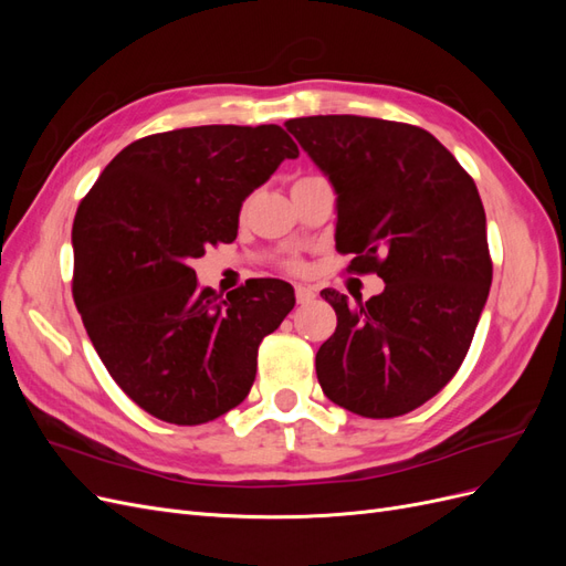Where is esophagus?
Listing matches in <instances>:
<instances>
[{
  "mask_svg": "<svg viewBox=\"0 0 566 566\" xmlns=\"http://www.w3.org/2000/svg\"><path fill=\"white\" fill-rule=\"evenodd\" d=\"M295 297H297V304H306L316 297V290L310 285H295Z\"/></svg>",
  "mask_w": 566,
  "mask_h": 566,
  "instance_id": "esophagus-1",
  "label": "esophagus"
}]
</instances>
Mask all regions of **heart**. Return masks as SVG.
<instances>
[{"instance_id": "heart-1", "label": "heart", "mask_w": 566, "mask_h": 566, "mask_svg": "<svg viewBox=\"0 0 566 566\" xmlns=\"http://www.w3.org/2000/svg\"><path fill=\"white\" fill-rule=\"evenodd\" d=\"M295 266H297V264H295Z\"/></svg>"}]
</instances>
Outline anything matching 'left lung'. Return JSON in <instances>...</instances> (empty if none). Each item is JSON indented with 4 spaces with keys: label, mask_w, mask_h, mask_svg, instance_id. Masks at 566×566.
I'll use <instances>...</instances> for the list:
<instances>
[{
    "label": "left lung",
    "mask_w": 566,
    "mask_h": 566,
    "mask_svg": "<svg viewBox=\"0 0 566 566\" xmlns=\"http://www.w3.org/2000/svg\"><path fill=\"white\" fill-rule=\"evenodd\" d=\"M337 196L335 245L385 281L366 304L325 287L335 333L316 354L325 397L364 418L422 406L465 358L491 287L472 177L430 132L361 115L285 123Z\"/></svg>",
    "instance_id": "obj_1"
}]
</instances>
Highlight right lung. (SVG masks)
Instances as JSON below:
<instances>
[{
	"instance_id": "add662e5",
	"label": "right lung",
	"mask_w": 566,
	"mask_h": 566,
	"mask_svg": "<svg viewBox=\"0 0 566 566\" xmlns=\"http://www.w3.org/2000/svg\"><path fill=\"white\" fill-rule=\"evenodd\" d=\"M300 156L279 125H202L144 136L108 163L73 224V297L111 378L146 413L202 424L241 403L260 342L295 290L254 279L227 300L193 260L231 243L243 200Z\"/></svg>"
}]
</instances>
